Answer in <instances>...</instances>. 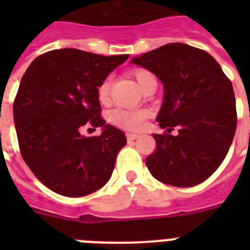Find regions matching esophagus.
Here are the masks:
<instances>
[{"label": "esophagus", "mask_w": 250, "mask_h": 250, "mask_svg": "<svg viewBox=\"0 0 250 250\" xmlns=\"http://www.w3.org/2000/svg\"><path fill=\"white\" fill-rule=\"evenodd\" d=\"M125 136H127V140L128 141H133L136 140L137 137H139V135H136V133H127Z\"/></svg>", "instance_id": "1"}]
</instances>
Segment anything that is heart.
I'll use <instances>...</instances> for the list:
<instances>
[{
  "instance_id": "heart-1",
  "label": "heart",
  "mask_w": 250,
  "mask_h": 250,
  "mask_svg": "<svg viewBox=\"0 0 250 250\" xmlns=\"http://www.w3.org/2000/svg\"><path fill=\"white\" fill-rule=\"evenodd\" d=\"M132 75L141 88V85L145 83V80L153 76V74L149 72L148 70H144V68H136V70L132 71ZM109 93L110 79L106 78L105 80H102V83L97 88L98 100L101 102H106L109 100ZM146 117H148V111L144 109H114L110 113L109 119L113 125H118L121 128L129 129V131H137V129H140L143 127Z\"/></svg>"
}]
</instances>
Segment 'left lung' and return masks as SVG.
Returning a JSON list of instances; mask_svg holds the SVG:
<instances>
[{
  "mask_svg": "<svg viewBox=\"0 0 250 250\" xmlns=\"http://www.w3.org/2000/svg\"><path fill=\"white\" fill-rule=\"evenodd\" d=\"M164 83L156 121L166 132L153 135L156 150L146 157L150 174L174 187L205 182L229 153L237 125L231 80L209 53L172 42L132 60ZM174 128L178 133H170Z\"/></svg>",
  "mask_w": 250,
  "mask_h": 250,
  "instance_id": "obj_1",
  "label": "left lung"
}]
</instances>
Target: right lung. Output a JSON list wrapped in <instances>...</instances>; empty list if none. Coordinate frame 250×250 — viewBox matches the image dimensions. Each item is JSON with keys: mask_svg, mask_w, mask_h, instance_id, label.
Masks as SVG:
<instances>
[{"mask_svg": "<svg viewBox=\"0 0 250 250\" xmlns=\"http://www.w3.org/2000/svg\"><path fill=\"white\" fill-rule=\"evenodd\" d=\"M128 57L58 49L37 57L24 72L13 107L19 149L35 176L53 192L86 196L113 174L127 139L101 117L97 88ZM89 125L104 131L83 137L81 129Z\"/></svg>", "mask_w": 250, "mask_h": 250, "instance_id": "add662e5", "label": "right lung"}]
</instances>
